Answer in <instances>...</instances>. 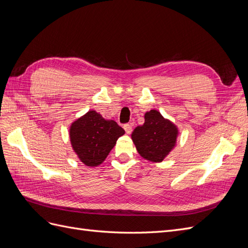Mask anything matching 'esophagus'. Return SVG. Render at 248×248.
Segmentation results:
<instances>
[{"label":"esophagus","mask_w":248,"mask_h":248,"mask_svg":"<svg viewBox=\"0 0 248 248\" xmlns=\"http://www.w3.org/2000/svg\"><path fill=\"white\" fill-rule=\"evenodd\" d=\"M124 129L127 134H130L132 131V125L131 124H125L124 125Z\"/></svg>","instance_id":"esophagus-1"}]
</instances>
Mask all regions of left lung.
<instances>
[{"instance_id":"8db88e82","label":"left lung","mask_w":248,"mask_h":248,"mask_svg":"<svg viewBox=\"0 0 248 248\" xmlns=\"http://www.w3.org/2000/svg\"><path fill=\"white\" fill-rule=\"evenodd\" d=\"M178 127L164 118L158 110L151 109L145 114V123L131 133L139 154L149 161L161 162L177 144Z\"/></svg>"}]
</instances>
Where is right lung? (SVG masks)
<instances>
[{
	"mask_svg": "<svg viewBox=\"0 0 248 248\" xmlns=\"http://www.w3.org/2000/svg\"><path fill=\"white\" fill-rule=\"evenodd\" d=\"M125 133L114 120H106L92 109L70 125L71 147L87 167H97L108 157L120 137Z\"/></svg>",
	"mask_w": 248,
	"mask_h": 248,
	"instance_id": "obj_1",
	"label": "right lung"
}]
</instances>
